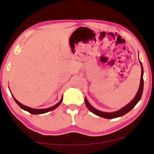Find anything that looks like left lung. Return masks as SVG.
<instances>
[{
  "instance_id": "8db88e82",
  "label": "left lung",
  "mask_w": 154,
  "mask_h": 154,
  "mask_svg": "<svg viewBox=\"0 0 154 154\" xmlns=\"http://www.w3.org/2000/svg\"><path fill=\"white\" fill-rule=\"evenodd\" d=\"M139 62H140V67H141V75H140L139 88V90H138V92L137 93L136 96H134V98L132 99L129 103H128L126 105H125L120 109H119L118 111H113V112H104L102 111L98 110V109L93 107V106L90 105V103L88 102L87 98L85 97V105H86L87 108L94 114H95L99 117H101V118H106V119H113V118H119V117H122L124 116L125 114H126L127 113H128L130 111H131L132 109L134 107L135 105L139 103L140 98H141L143 91V85H144V82H143V72H143V64L141 63V62L140 61V60H139Z\"/></svg>"
}]
</instances>
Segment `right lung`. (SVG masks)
Here are the masks:
<instances>
[{
    "label": "right lung",
    "instance_id": "right-lung-1",
    "mask_svg": "<svg viewBox=\"0 0 154 154\" xmlns=\"http://www.w3.org/2000/svg\"><path fill=\"white\" fill-rule=\"evenodd\" d=\"M10 92H11V90H10ZM11 95L13 96V98H14V100L15 101V103H16L18 105L20 106V108H22L23 110L24 111H26L28 112H29L31 114H33V115H38V114H43V113H48V112L49 111H53L54 110V109H56L58 106H59L60 105V104L62 103V100H63V96H62V98L61 100L59 101V102L56 104L55 105L52 106H51V107H49V108H47V109H33V108H31V107H29V106H26L24 105H22V103H20L19 101L16 100V98H15L14 95L12 94V93L11 92Z\"/></svg>",
    "mask_w": 154,
    "mask_h": 154
}]
</instances>
